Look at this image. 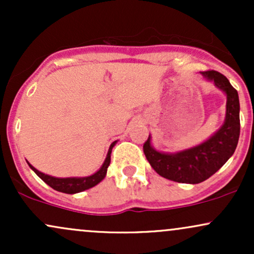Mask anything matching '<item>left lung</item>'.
Instances as JSON below:
<instances>
[{"mask_svg":"<svg viewBox=\"0 0 254 254\" xmlns=\"http://www.w3.org/2000/svg\"><path fill=\"white\" fill-rule=\"evenodd\" d=\"M200 74L227 95L226 119L222 127L203 143L177 153L154 149L150 135L143 144L144 155L154 171L177 183L198 184L210 178L234 154L240 136V104L237 89L221 72L208 70Z\"/></svg>","mask_w":254,"mask_h":254,"instance_id":"1","label":"left lung"}]
</instances>
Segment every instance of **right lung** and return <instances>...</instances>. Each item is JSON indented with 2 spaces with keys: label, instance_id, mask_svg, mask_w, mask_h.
Segmentation results:
<instances>
[{
  "label": "right lung",
  "instance_id": "obj_1",
  "mask_svg": "<svg viewBox=\"0 0 254 254\" xmlns=\"http://www.w3.org/2000/svg\"><path fill=\"white\" fill-rule=\"evenodd\" d=\"M116 143H117V141H115L112 144L110 145L109 153H107L106 159H105L104 164L100 167V170H99L98 172H95L94 174H92V176H89V177H81V178H77V177H72V178L51 177V176H48V174L42 173V172L38 171L37 168H34L33 166L30 164V162H27V164L32 168V170L34 171V173H36L37 176L43 180V182H45L49 186H51L54 190L63 192V193H69V194L77 193V192H82L84 190H88V189L93 188V186L98 185V184L100 183L105 177H106L107 168H109L110 162H111V151H112V148L115 147Z\"/></svg>",
  "mask_w": 254,
  "mask_h": 254
}]
</instances>
